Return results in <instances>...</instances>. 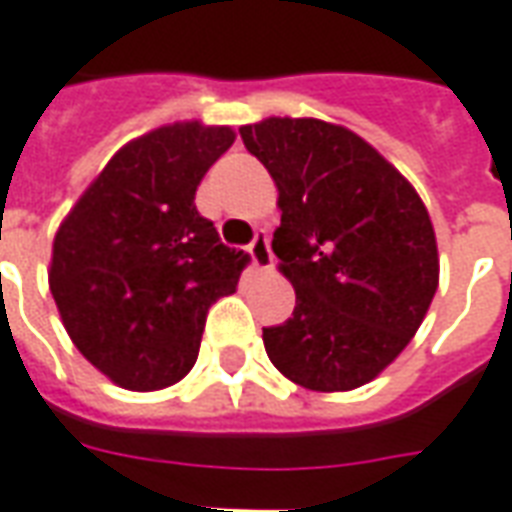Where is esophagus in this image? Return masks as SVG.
I'll list each match as a JSON object with an SVG mask.
<instances>
[{"instance_id": "34e87169", "label": "esophagus", "mask_w": 512, "mask_h": 512, "mask_svg": "<svg viewBox=\"0 0 512 512\" xmlns=\"http://www.w3.org/2000/svg\"><path fill=\"white\" fill-rule=\"evenodd\" d=\"M248 250L250 259H253V264H256L259 270H270V267H273V250H270V239H267L264 231H259V234L253 237Z\"/></svg>"}]
</instances>
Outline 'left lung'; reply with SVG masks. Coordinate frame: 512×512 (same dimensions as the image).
<instances>
[{"label":"left lung","mask_w":512,"mask_h":512,"mask_svg":"<svg viewBox=\"0 0 512 512\" xmlns=\"http://www.w3.org/2000/svg\"><path fill=\"white\" fill-rule=\"evenodd\" d=\"M278 187L273 250L295 311L264 328L275 369L311 391L364 386L405 350L438 289L436 231L411 181L317 118L239 129Z\"/></svg>","instance_id":"obj_1"}]
</instances>
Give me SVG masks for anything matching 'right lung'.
I'll use <instances>...</instances> for the list:
<instances>
[{"label":"right lung","mask_w":512,"mask_h":512,"mask_svg":"<svg viewBox=\"0 0 512 512\" xmlns=\"http://www.w3.org/2000/svg\"><path fill=\"white\" fill-rule=\"evenodd\" d=\"M231 126L170 123L115 154L57 228L52 289L76 350L112 383L157 391L195 364L206 311L237 292L248 253L195 209Z\"/></svg>","instance_id":"1"}]
</instances>
